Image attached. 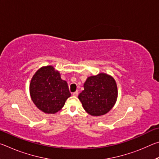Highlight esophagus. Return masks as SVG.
Listing matches in <instances>:
<instances>
[{
    "instance_id": "obj_1",
    "label": "esophagus",
    "mask_w": 159,
    "mask_h": 159,
    "mask_svg": "<svg viewBox=\"0 0 159 159\" xmlns=\"http://www.w3.org/2000/svg\"><path fill=\"white\" fill-rule=\"evenodd\" d=\"M78 95H79V90H76V92L73 93V95H74V96H77Z\"/></svg>"
}]
</instances>
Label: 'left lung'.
Segmentation results:
<instances>
[{"mask_svg": "<svg viewBox=\"0 0 159 159\" xmlns=\"http://www.w3.org/2000/svg\"><path fill=\"white\" fill-rule=\"evenodd\" d=\"M84 90L79 99L83 109L88 114L98 116L108 113L116 102L117 85L112 76L104 73L88 77L84 83Z\"/></svg>", "mask_w": 159, "mask_h": 159, "instance_id": "left-lung-1", "label": "left lung"}]
</instances>
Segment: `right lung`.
<instances>
[{"mask_svg": "<svg viewBox=\"0 0 159 159\" xmlns=\"http://www.w3.org/2000/svg\"><path fill=\"white\" fill-rule=\"evenodd\" d=\"M29 91L32 101L46 114H55L70 96L68 84L52 66L41 67L32 77Z\"/></svg>", "mask_w": 159, "mask_h": 159, "instance_id": "obj_1", "label": "right lung"}]
</instances>
